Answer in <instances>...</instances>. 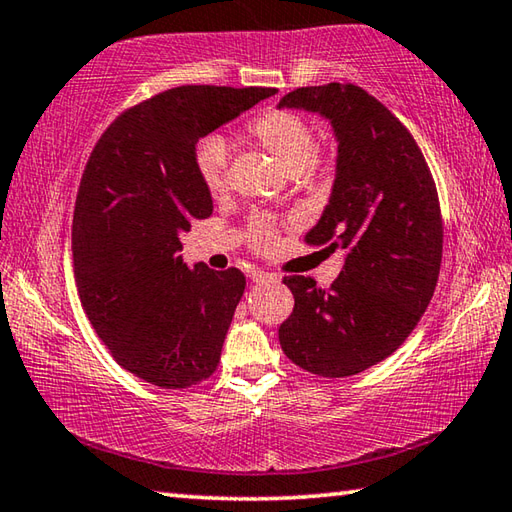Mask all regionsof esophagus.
<instances>
[{"instance_id": "esophagus-1", "label": "esophagus", "mask_w": 512, "mask_h": 512, "mask_svg": "<svg viewBox=\"0 0 512 512\" xmlns=\"http://www.w3.org/2000/svg\"><path fill=\"white\" fill-rule=\"evenodd\" d=\"M250 280L253 282H273L275 280V275L273 273H266V271H262V268H253V271H250Z\"/></svg>"}]
</instances>
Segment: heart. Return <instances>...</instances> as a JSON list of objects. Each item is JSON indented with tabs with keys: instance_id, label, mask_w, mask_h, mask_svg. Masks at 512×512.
<instances>
[{
	"instance_id": "heart-1",
	"label": "heart",
	"mask_w": 512,
	"mask_h": 512,
	"mask_svg": "<svg viewBox=\"0 0 512 512\" xmlns=\"http://www.w3.org/2000/svg\"><path fill=\"white\" fill-rule=\"evenodd\" d=\"M248 135L273 155L280 167L291 176H305L314 164L318 137L305 117L287 110H271L248 124ZM228 142L212 135L198 144L196 171L210 194H223L228 189ZM275 230L268 221H257L250 228V241L255 248L271 246Z\"/></svg>"
}]
</instances>
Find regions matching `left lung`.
I'll use <instances>...</instances> for the list:
<instances>
[{
  "mask_svg": "<svg viewBox=\"0 0 512 512\" xmlns=\"http://www.w3.org/2000/svg\"><path fill=\"white\" fill-rule=\"evenodd\" d=\"M277 108L316 112L332 124V196L305 239L345 250L329 289L284 277L296 307L277 334L296 366L350 377L391 357L429 307L443 259L438 192L406 126L359 85L298 88Z\"/></svg>",
  "mask_w": 512,
  "mask_h": 512,
  "instance_id": "8db88e82",
  "label": "left lung"
}]
</instances>
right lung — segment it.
<instances>
[{"mask_svg":"<svg viewBox=\"0 0 512 512\" xmlns=\"http://www.w3.org/2000/svg\"><path fill=\"white\" fill-rule=\"evenodd\" d=\"M273 94L173 88L119 115L90 155L72 225L76 287L115 361L149 384L187 388L219 366L246 277L178 255L180 232L214 207L196 144Z\"/></svg>","mask_w":512,"mask_h":512,"instance_id":"obj_1","label":"right lung"}]
</instances>
